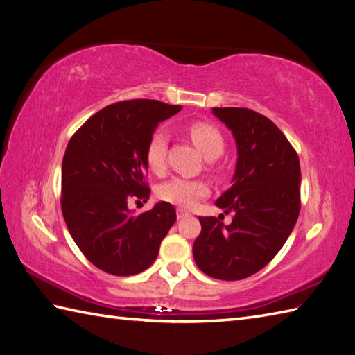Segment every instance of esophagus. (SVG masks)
I'll return each mask as SVG.
<instances>
[{
    "instance_id": "esophagus-1",
    "label": "esophagus",
    "mask_w": 355,
    "mask_h": 355,
    "mask_svg": "<svg viewBox=\"0 0 355 355\" xmlns=\"http://www.w3.org/2000/svg\"><path fill=\"white\" fill-rule=\"evenodd\" d=\"M186 216H189V214H187L186 210L177 209V218H178V220H183V218H186Z\"/></svg>"
}]
</instances>
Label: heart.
<instances>
[{
	"mask_svg": "<svg viewBox=\"0 0 355 355\" xmlns=\"http://www.w3.org/2000/svg\"><path fill=\"white\" fill-rule=\"evenodd\" d=\"M191 139L195 146L207 160H215L224 150V137L216 126L197 122L189 128ZM168 132L157 130L148 141L146 146V163L148 168L160 173L166 166V149H168ZM158 198L175 205L178 207L191 209L197 202L209 195V186L202 180H192L184 177H173L168 182L162 183L157 189Z\"/></svg>",
	"mask_w": 355,
	"mask_h": 355,
	"instance_id": "heart-1",
	"label": "heart"
}]
</instances>
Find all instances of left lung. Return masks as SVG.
I'll return each instance as SVG.
<instances>
[{"mask_svg": "<svg viewBox=\"0 0 355 355\" xmlns=\"http://www.w3.org/2000/svg\"><path fill=\"white\" fill-rule=\"evenodd\" d=\"M236 143L232 187L215 205L233 214L229 225L200 216L193 259L210 277L239 281L263 268L281 250L300 210V164L282 131L248 108H212Z\"/></svg>", "mask_w": 355, "mask_h": 355, "instance_id": "8db88e82", "label": "left lung"}]
</instances>
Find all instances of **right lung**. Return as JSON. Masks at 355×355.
Returning <instances> with one entry per match:
<instances>
[{
	"label": "right lung",
	"instance_id": "1",
	"mask_svg": "<svg viewBox=\"0 0 355 355\" xmlns=\"http://www.w3.org/2000/svg\"><path fill=\"white\" fill-rule=\"evenodd\" d=\"M180 110L149 99L112 103L89 117L67 145L64 220L85 258L110 275L132 276L153 266L177 220L169 202L135 215L128 198H149L148 141L158 123Z\"/></svg>",
	"mask_w": 355,
	"mask_h": 355
}]
</instances>
